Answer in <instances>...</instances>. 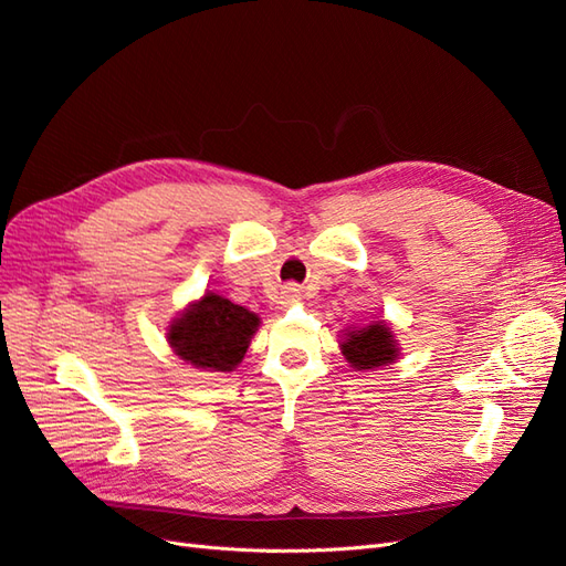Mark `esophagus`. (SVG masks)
Masks as SVG:
<instances>
[{"instance_id":"obj_1","label":"esophagus","mask_w":566,"mask_h":566,"mask_svg":"<svg viewBox=\"0 0 566 566\" xmlns=\"http://www.w3.org/2000/svg\"><path fill=\"white\" fill-rule=\"evenodd\" d=\"M281 300H283V304L297 302L300 300V287L297 285H285L283 292H281Z\"/></svg>"}]
</instances>
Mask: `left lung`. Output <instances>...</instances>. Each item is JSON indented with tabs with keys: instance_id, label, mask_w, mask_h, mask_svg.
Segmentation results:
<instances>
[{
	"instance_id": "8db88e82",
	"label": "left lung",
	"mask_w": 566,
	"mask_h": 566,
	"mask_svg": "<svg viewBox=\"0 0 566 566\" xmlns=\"http://www.w3.org/2000/svg\"><path fill=\"white\" fill-rule=\"evenodd\" d=\"M342 354L354 369H375L391 365L398 358L400 348L394 329L384 321H377L358 329H346Z\"/></svg>"
}]
</instances>
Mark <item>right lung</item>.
I'll return each mask as SVG.
<instances>
[{
    "mask_svg": "<svg viewBox=\"0 0 566 566\" xmlns=\"http://www.w3.org/2000/svg\"><path fill=\"white\" fill-rule=\"evenodd\" d=\"M260 318L216 292L189 304L168 327V344L185 363L208 373H231L250 346Z\"/></svg>",
    "mask_w": 566,
    "mask_h": 566,
    "instance_id": "right-lung-1",
    "label": "right lung"
}]
</instances>
